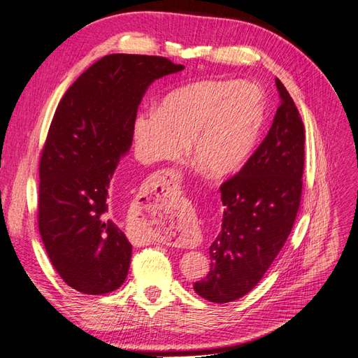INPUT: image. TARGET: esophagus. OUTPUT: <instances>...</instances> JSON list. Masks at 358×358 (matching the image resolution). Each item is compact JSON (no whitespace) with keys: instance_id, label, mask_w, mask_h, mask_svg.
Returning a JSON list of instances; mask_svg holds the SVG:
<instances>
[{"instance_id":"34e87169","label":"esophagus","mask_w":358,"mask_h":358,"mask_svg":"<svg viewBox=\"0 0 358 358\" xmlns=\"http://www.w3.org/2000/svg\"><path fill=\"white\" fill-rule=\"evenodd\" d=\"M178 173L175 170H162L155 173V175L150 178L149 180V187H150V194L155 197H167L170 192H173L178 187ZM192 242V236L189 237H183L182 245H188Z\"/></svg>"}]
</instances>
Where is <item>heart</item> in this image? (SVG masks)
Wrapping results in <instances>:
<instances>
[{
    "label": "heart",
    "instance_id": "b5f03b06",
    "mask_svg": "<svg viewBox=\"0 0 358 358\" xmlns=\"http://www.w3.org/2000/svg\"><path fill=\"white\" fill-rule=\"evenodd\" d=\"M266 121V95L257 83L206 79L170 92L159 107L140 110L133 121L134 154L143 164L189 152L212 176L241 169Z\"/></svg>",
    "mask_w": 358,
    "mask_h": 358
}]
</instances>
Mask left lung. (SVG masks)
Masks as SVG:
<instances>
[{
    "label": "left lung",
    "instance_id": "8db88e82",
    "mask_svg": "<svg viewBox=\"0 0 358 358\" xmlns=\"http://www.w3.org/2000/svg\"><path fill=\"white\" fill-rule=\"evenodd\" d=\"M266 138L236 176L221 185L222 229L209 248L210 270L194 291L229 303L251 291L282 249L297 216L305 164V128L285 86Z\"/></svg>",
    "mask_w": 358,
    "mask_h": 358
}]
</instances>
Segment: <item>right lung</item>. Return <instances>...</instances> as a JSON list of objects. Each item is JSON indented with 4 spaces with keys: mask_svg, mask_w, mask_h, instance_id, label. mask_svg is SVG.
<instances>
[{
    "mask_svg": "<svg viewBox=\"0 0 358 358\" xmlns=\"http://www.w3.org/2000/svg\"><path fill=\"white\" fill-rule=\"evenodd\" d=\"M183 69L162 57L106 55L58 104L40 159L38 230L58 275L83 294L112 292L128 275L133 246L117 224L110 180L148 88Z\"/></svg>",
    "mask_w": 358,
    "mask_h": 358,
    "instance_id": "add662e5",
    "label": "right lung"
}]
</instances>
